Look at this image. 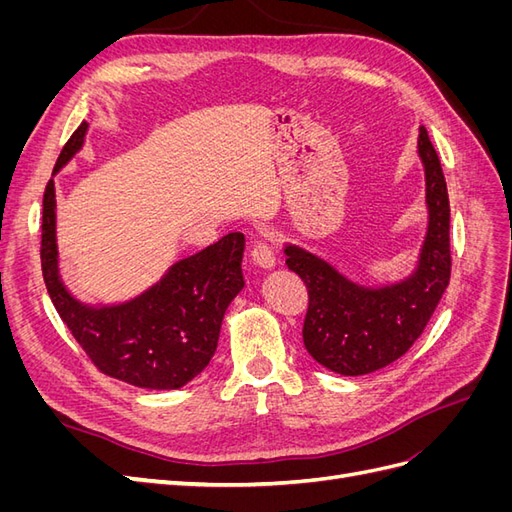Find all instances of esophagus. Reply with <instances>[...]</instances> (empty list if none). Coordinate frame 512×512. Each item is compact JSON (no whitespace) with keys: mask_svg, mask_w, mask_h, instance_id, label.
Masks as SVG:
<instances>
[{"mask_svg":"<svg viewBox=\"0 0 512 512\" xmlns=\"http://www.w3.org/2000/svg\"><path fill=\"white\" fill-rule=\"evenodd\" d=\"M252 260L260 269H273L277 265L275 254H273V247L267 241H258L252 247Z\"/></svg>","mask_w":512,"mask_h":512,"instance_id":"obj_1","label":"esophagus"}]
</instances>
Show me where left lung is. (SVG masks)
<instances>
[{
	"label": "left lung",
	"mask_w": 512,
	"mask_h": 512,
	"mask_svg": "<svg viewBox=\"0 0 512 512\" xmlns=\"http://www.w3.org/2000/svg\"><path fill=\"white\" fill-rule=\"evenodd\" d=\"M425 166L429 226L416 271L404 282L365 288L335 271L327 260L286 245V265L307 286L303 344L327 369L363 376L404 356L421 337L451 280V205L438 153L427 130L418 134Z\"/></svg>",
	"instance_id": "8db88e82"
}]
</instances>
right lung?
Here are the masks:
<instances>
[{"label": "right lung", "instance_id": "1", "mask_svg": "<svg viewBox=\"0 0 512 512\" xmlns=\"http://www.w3.org/2000/svg\"><path fill=\"white\" fill-rule=\"evenodd\" d=\"M85 132L83 121L61 149L55 173L83 147ZM243 247L241 232H230L203 252L175 262L141 297L91 307L76 301L59 280L55 183H46L40 258L49 297L91 363L102 374L141 389H181L209 365L226 309L245 286Z\"/></svg>", "mask_w": 512, "mask_h": 512}]
</instances>
